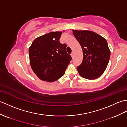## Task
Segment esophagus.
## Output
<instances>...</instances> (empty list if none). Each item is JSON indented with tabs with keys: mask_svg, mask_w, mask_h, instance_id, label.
<instances>
[{
	"mask_svg": "<svg viewBox=\"0 0 127 127\" xmlns=\"http://www.w3.org/2000/svg\"><path fill=\"white\" fill-rule=\"evenodd\" d=\"M73 55H74V52H72L71 53V56L72 58H73Z\"/></svg>",
	"mask_w": 127,
	"mask_h": 127,
	"instance_id": "esophagus-1",
	"label": "esophagus"
}]
</instances>
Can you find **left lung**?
<instances>
[{"mask_svg": "<svg viewBox=\"0 0 127 127\" xmlns=\"http://www.w3.org/2000/svg\"><path fill=\"white\" fill-rule=\"evenodd\" d=\"M83 51V61L77 67L79 75L88 79H95L105 70L110 51L104 38L93 31L72 30Z\"/></svg>", "mask_w": 127, "mask_h": 127, "instance_id": "8db88e82", "label": "left lung"}]
</instances>
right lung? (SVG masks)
I'll return each instance as SVG.
<instances>
[{"instance_id": "obj_1", "label": "right lung", "mask_w": 127, "mask_h": 127, "mask_svg": "<svg viewBox=\"0 0 127 127\" xmlns=\"http://www.w3.org/2000/svg\"><path fill=\"white\" fill-rule=\"evenodd\" d=\"M62 33V31L51 32L37 37L29 48L31 67L41 80H58L64 75L71 60L66 51V45L60 42Z\"/></svg>"}]
</instances>
